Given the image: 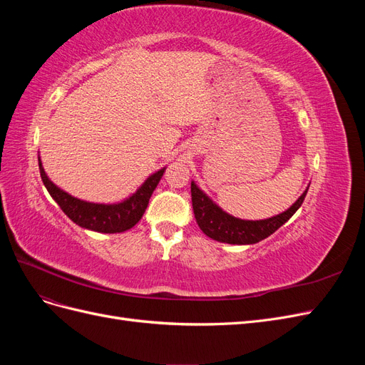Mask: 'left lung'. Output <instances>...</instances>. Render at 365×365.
I'll list each match as a JSON object with an SVG mask.
<instances>
[{"label":"left lung","mask_w":365,"mask_h":365,"mask_svg":"<svg viewBox=\"0 0 365 365\" xmlns=\"http://www.w3.org/2000/svg\"><path fill=\"white\" fill-rule=\"evenodd\" d=\"M307 189L309 185L302 196L288 210H284L283 213L268 219L247 220L224 212L212 197L196 185L195 181H192L193 213L197 225L210 239L231 245H252L267 239L283 224L288 222L297 210L302 207Z\"/></svg>","instance_id":"left-lung-1"}]
</instances>
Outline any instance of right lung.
<instances>
[{
	"mask_svg": "<svg viewBox=\"0 0 365 365\" xmlns=\"http://www.w3.org/2000/svg\"><path fill=\"white\" fill-rule=\"evenodd\" d=\"M39 161V172L41 178L50 196L58 205L62 208V212L67 215L76 225H79L85 230L97 231V233H123L126 230H130L138 220L145 215L150 196L161 180V176L165 168L152 173L149 178L143 182L137 192L129 195L126 200L113 204H101V202H90L83 201L70 195L68 192L62 190L61 187L54 184L43 170L41 157Z\"/></svg>",
	"mask_w": 365,
	"mask_h": 365,
	"instance_id": "right-lung-1",
	"label": "right lung"
}]
</instances>
